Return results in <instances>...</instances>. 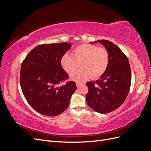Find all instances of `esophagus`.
Instances as JSON below:
<instances>
[{"instance_id": "34e87169", "label": "esophagus", "mask_w": 151, "mask_h": 151, "mask_svg": "<svg viewBox=\"0 0 151 151\" xmlns=\"http://www.w3.org/2000/svg\"><path fill=\"white\" fill-rule=\"evenodd\" d=\"M76 85L77 88H79V87L82 85H83V83H81V82H76Z\"/></svg>"}]
</instances>
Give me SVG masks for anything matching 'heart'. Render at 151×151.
<instances>
[{"instance_id": "obj_1", "label": "heart", "mask_w": 151, "mask_h": 151, "mask_svg": "<svg viewBox=\"0 0 151 151\" xmlns=\"http://www.w3.org/2000/svg\"><path fill=\"white\" fill-rule=\"evenodd\" d=\"M109 57L108 50L96 45L84 43L76 47L72 55L64 54L60 59L62 68L67 73H71L78 67L80 70L70 75L71 79L83 81L91 76L97 79L104 74L109 65Z\"/></svg>"}]
</instances>
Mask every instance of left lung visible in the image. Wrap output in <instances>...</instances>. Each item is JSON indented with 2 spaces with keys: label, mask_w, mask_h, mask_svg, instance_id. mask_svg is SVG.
Segmentation results:
<instances>
[{
  "label": "left lung",
  "mask_w": 151,
  "mask_h": 151,
  "mask_svg": "<svg viewBox=\"0 0 151 151\" xmlns=\"http://www.w3.org/2000/svg\"><path fill=\"white\" fill-rule=\"evenodd\" d=\"M108 50L109 57L107 69L94 83L88 82L86 102L93 110L108 113L119 108L125 101L131 85V70L127 56L116 45L108 40H98Z\"/></svg>",
  "instance_id": "1"
}]
</instances>
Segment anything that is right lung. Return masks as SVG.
Masks as SVG:
<instances>
[{"label":"right lung","mask_w":151,"mask_h":151,"mask_svg":"<svg viewBox=\"0 0 151 151\" xmlns=\"http://www.w3.org/2000/svg\"><path fill=\"white\" fill-rule=\"evenodd\" d=\"M71 44L40 45L34 48L22 62L21 88L27 101L35 110L47 116H57L68 108L77 86L74 81L58 85L67 79L60 59Z\"/></svg>","instance_id":"add662e5"}]
</instances>
